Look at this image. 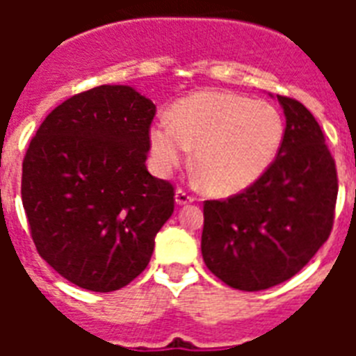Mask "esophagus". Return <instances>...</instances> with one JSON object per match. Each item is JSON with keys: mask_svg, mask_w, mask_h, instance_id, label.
I'll use <instances>...</instances> for the list:
<instances>
[{"mask_svg": "<svg viewBox=\"0 0 356 356\" xmlns=\"http://www.w3.org/2000/svg\"><path fill=\"white\" fill-rule=\"evenodd\" d=\"M194 201V197L190 194H186L184 190H175V203H177L179 207H183V205H188V203H192Z\"/></svg>", "mask_w": 356, "mask_h": 356, "instance_id": "34e87169", "label": "esophagus"}]
</instances>
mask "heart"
<instances>
[{
	"label": "heart",
	"mask_w": 356,
	"mask_h": 356,
	"mask_svg": "<svg viewBox=\"0 0 356 356\" xmlns=\"http://www.w3.org/2000/svg\"><path fill=\"white\" fill-rule=\"evenodd\" d=\"M284 138V120L270 102L234 92L203 90L177 102L172 120L151 123V166L168 177L194 149V166L212 194L249 188L275 161Z\"/></svg>",
	"instance_id": "obj_1"
}]
</instances>
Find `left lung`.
<instances>
[{"label":"left lung","mask_w":356,"mask_h":356,"mask_svg":"<svg viewBox=\"0 0 356 356\" xmlns=\"http://www.w3.org/2000/svg\"><path fill=\"white\" fill-rule=\"evenodd\" d=\"M286 127L270 170L225 201H205L201 254L225 284L259 292L293 277L323 245L338 195L337 166L303 103L277 96Z\"/></svg>","instance_id":"obj_1"}]
</instances>
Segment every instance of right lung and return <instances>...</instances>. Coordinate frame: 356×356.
<instances>
[{
	"instance_id": "right-lung-1",
	"label": "right lung",
	"mask_w": 356,
	"mask_h": 356,
	"mask_svg": "<svg viewBox=\"0 0 356 356\" xmlns=\"http://www.w3.org/2000/svg\"><path fill=\"white\" fill-rule=\"evenodd\" d=\"M155 108L133 86H96L47 114L25 153L22 203L36 251L85 290L136 279L173 214V186L145 168Z\"/></svg>"
}]
</instances>
